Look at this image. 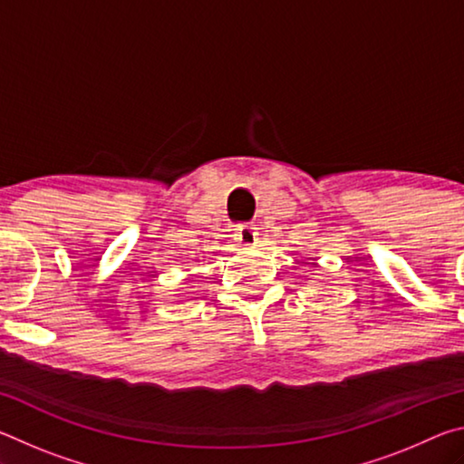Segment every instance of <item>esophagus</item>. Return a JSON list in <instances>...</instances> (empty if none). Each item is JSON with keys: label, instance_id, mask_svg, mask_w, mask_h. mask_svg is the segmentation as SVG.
Returning <instances> with one entry per match:
<instances>
[{"label": "esophagus", "instance_id": "1", "mask_svg": "<svg viewBox=\"0 0 464 464\" xmlns=\"http://www.w3.org/2000/svg\"><path fill=\"white\" fill-rule=\"evenodd\" d=\"M237 239L239 243H243V246H256L257 243V237H260V231H257L256 225L251 223H243V225H237Z\"/></svg>", "mask_w": 464, "mask_h": 464}]
</instances>
